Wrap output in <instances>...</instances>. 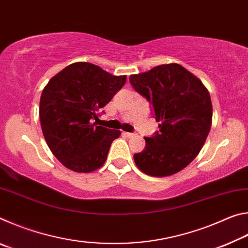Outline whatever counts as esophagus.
Instances as JSON below:
<instances>
[{
    "label": "esophagus",
    "instance_id": "esophagus-1",
    "mask_svg": "<svg viewBox=\"0 0 248 248\" xmlns=\"http://www.w3.org/2000/svg\"><path fill=\"white\" fill-rule=\"evenodd\" d=\"M123 134H124V136H125V137H128V138L134 137V133H131V132H123Z\"/></svg>",
    "mask_w": 248,
    "mask_h": 248
}]
</instances>
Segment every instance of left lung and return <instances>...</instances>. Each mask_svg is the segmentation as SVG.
<instances>
[{"instance_id":"1","label":"left lung","mask_w":248,"mask_h":248,"mask_svg":"<svg viewBox=\"0 0 248 248\" xmlns=\"http://www.w3.org/2000/svg\"><path fill=\"white\" fill-rule=\"evenodd\" d=\"M130 83L149 100L159 132L144 138L133 155L138 169L154 177L184 170L202 149L212 124V104L202 82L178 63L157 65L130 75Z\"/></svg>"}]
</instances>
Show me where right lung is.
Returning a JSON list of instances; mask_svg holds the SVG:
<instances>
[{"mask_svg": "<svg viewBox=\"0 0 248 248\" xmlns=\"http://www.w3.org/2000/svg\"><path fill=\"white\" fill-rule=\"evenodd\" d=\"M127 75H112L89 62H75L45 86L39 117L45 140L62 165L91 173L106 162L120 130L97 125V111L124 85Z\"/></svg>", "mask_w": 248, "mask_h": 248, "instance_id": "add662e5", "label": "right lung"}]
</instances>
